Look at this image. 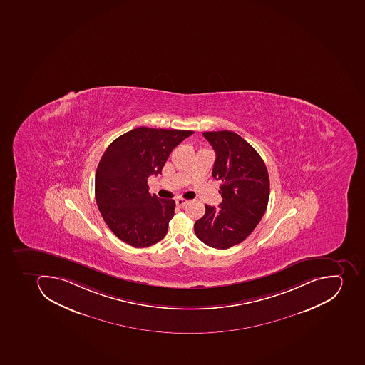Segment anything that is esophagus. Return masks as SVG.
Returning a JSON list of instances; mask_svg holds the SVG:
<instances>
[{"label": "esophagus", "instance_id": "obj_1", "mask_svg": "<svg viewBox=\"0 0 365 365\" xmlns=\"http://www.w3.org/2000/svg\"><path fill=\"white\" fill-rule=\"evenodd\" d=\"M187 203H188V200L181 199V197L175 200V205H178V207H184Z\"/></svg>", "mask_w": 365, "mask_h": 365}]
</instances>
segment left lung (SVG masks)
Listing matches in <instances>:
<instances>
[{"mask_svg":"<svg viewBox=\"0 0 365 365\" xmlns=\"http://www.w3.org/2000/svg\"><path fill=\"white\" fill-rule=\"evenodd\" d=\"M215 153L212 177L222 182L220 207L205 205V216L194 225L207 246L227 249L242 242L261 222L270 196V180L261 156L232 130L205 132Z\"/></svg>","mask_w":365,"mask_h":365,"instance_id":"1","label":"left lung"}]
</instances>
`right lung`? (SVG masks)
<instances>
[{
	"mask_svg": "<svg viewBox=\"0 0 365 365\" xmlns=\"http://www.w3.org/2000/svg\"><path fill=\"white\" fill-rule=\"evenodd\" d=\"M193 130L138 128L117 138L102 155L95 175V199L108 227L135 248L162 240L175 215V200L148 192L171 151Z\"/></svg>",
	"mask_w": 365,
	"mask_h": 365,
	"instance_id": "add662e5",
	"label": "right lung"
}]
</instances>
